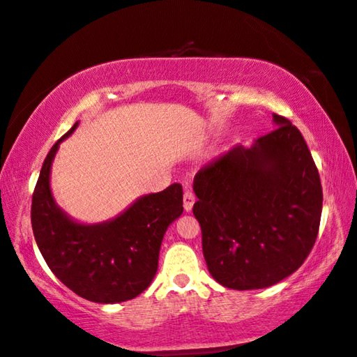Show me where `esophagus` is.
<instances>
[{"instance_id": "1", "label": "esophagus", "mask_w": 357, "mask_h": 357, "mask_svg": "<svg viewBox=\"0 0 357 357\" xmlns=\"http://www.w3.org/2000/svg\"><path fill=\"white\" fill-rule=\"evenodd\" d=\"M194 202H195V195H194V192H192V190L185 189L184 197H183V205H184L185 212H190V210H192Z\"/></svg>"}]
</instances>
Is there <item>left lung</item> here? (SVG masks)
Listing matches in <instances>:
<instances>
[{"instance_id": "8db88e82", "label": "left lung", "mask_w": 357, "mask_h": 357, "mask_svg": "<svg viewBox=\"0 0 357 357\" xmlns=\"http://www.w3.org/2000/svg\"><path fill=\"white\" fill-rule=\"evenodd\" d=\"M250 147L234 145L194 178V217L215 281L262 289L298 270L314 248L322 184L307 144L288 119Z\"/></svg>"}]
</instances>
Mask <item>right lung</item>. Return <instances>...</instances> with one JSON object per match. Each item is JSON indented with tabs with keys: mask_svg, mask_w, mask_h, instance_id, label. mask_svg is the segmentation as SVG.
<instances>
[{
	"mask_svg": "<svg viewBox=\"0 0 357 357\" xmlns=\"http://www.w3.org/2000/svg\"><path fill=\"white\" fill-rule=\"evenodd\" d=\"M53 145L32 195V229L45 262L80 298L100 304L134 299L152 283L163 236L183 213V185L145 194L112 220L80 223L53 197L50 174L59 144Z\"/></svg>",
	"mask_w": 357,
	"mask_h": 357,
	"instance_id": "obj_1",
	"label": "right lung"
}]
</instances>
